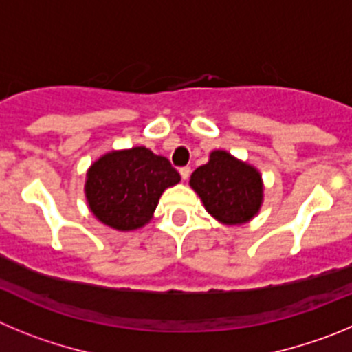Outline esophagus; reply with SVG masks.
Segmentation results:
<instances>
[{
	"mask_svg": "<svg viewBox=\"0 0 352 352\" xmlns=\"http://www.w3.org/2000/svg\"><path fill=\"white\" fill-rule=\"evenodd\" d=\"M179 173L184 180H188L189 175H191V168H189V166H182V168L179 170Z\"/></svg>",
	"mask_w": 352,
	"mask_h": 352,
	"instance_id": "34e87169",
	"label": "esophagus"
}]
</instances>
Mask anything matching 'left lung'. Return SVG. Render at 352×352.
I'll use <instances>...</instances> for the list:
<instances>
[{
    "instance_id": "obj_1",
    "label": "left lung",
    "mask_w": 352,
    "mask_h": 352,
    "mask_svg": "<svg viewBox=\"0 0 352 352\" xmlns=\"http://www.w3.org/2000/svg\"><path fill=\"white\" fill-rule=\"evenodd\" d=\"M189 184L199 195L208 214L221 223H247L261 207L259 173L224 151L212 153L208 163L192 172Z\"/></svg>"
}]
</instances>
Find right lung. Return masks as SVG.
I'll return each instance as SVG.
<instances>
[{
  "label": "right lung",
  "mask_w": 352,
  "mask_h": 352,
  "mask_svg": "<svg viewBox=\"0 0 352 352\" xmlns=\"http://www.w3.org/2000/svg\"><path fill=\"white\" fill-rule=\"evenodd\" d=\"M179 180L166 157L133 147L100 157L87 173L85 195L101 223L119 231L137 230L151 219L164 189Z\"/></svg>",
  "instance_id": "obj_1"
}]
</instances>
